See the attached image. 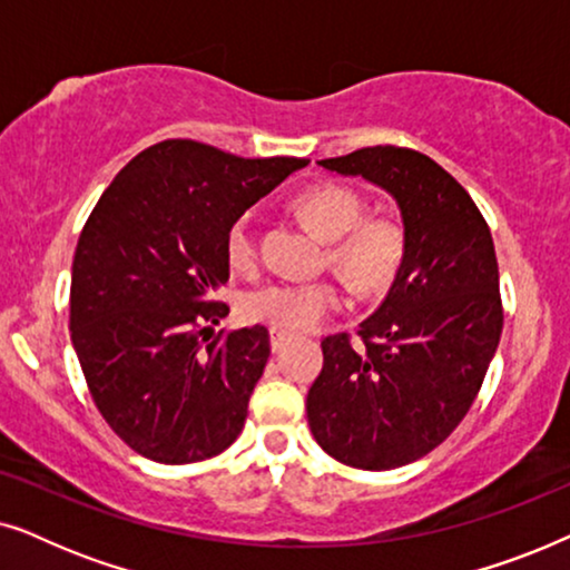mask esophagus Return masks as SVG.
I'll return each instance as SVG.
<instances>
[{
    "instance_id": "34e87169",
    "label": "esophagus",
    "mask_w": 570,
    "mask_h": 570,
    "mask_svg": "<svg viewBox=\"0 0 570 570\" xmlns=\"http://www.w3.org/2000/svg\"><path fill=\"white\" fill-rule=\"evenodd\" d=\"M291 340H293V337H291V334H287V332H279V330H272V332H269L272 350H283Z\"/></svg>"
}]
</instances>
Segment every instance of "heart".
Returning <instances> with one entry per match:
<instances>
[{"label":"heart","instance_id":"heart-1","mask_svg":"<svg viewBox=\"0 0 570 570\" xmlns=\"http://www.w3.org/2000/svg\"><path fill=\"white\" fill-rule=\"evenodd\" d=\"M298 213L330 238V262L357 293L392 285L404 259V230L394 217H365V199L353 186L318 184L295 199ZM225 256L238 272L259 267V240L252 213L238 215L225 236ZM345 306V291L334 279H272L244 298V314L279 332H311Z\"/></svg>","mask_w":570,"mask_h":570}]
</instances>
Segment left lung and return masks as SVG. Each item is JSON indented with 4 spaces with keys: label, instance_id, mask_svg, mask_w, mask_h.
Masks as SVG:
<instances>
[{
    "label": "left lung",
    "instance_id": "1",
    "mask_svg": "<svg viewBox=\"0 0 570 570\" xmlns=\"http://www.w3.org/2000/svg\"><path fill=\"white\" fill-rule=\"evenodd\" d=\"M396 199L404 259L357 330L322 342L306 412L337 462L384 472L415 462L470 412L503 330L498 259L485 217L449 170L410 147L376 145L318 160Z\"/></svg>",
    "mask_w": 570,
    "mask_h": 570
}]
</instances>
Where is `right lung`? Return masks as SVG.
Listing matches in <instances>:
<instances>
[{"label":"right lung","mask_w":570,"mask_h":570,"mask_svg":"<svg viewBox=\"0 0 570 570\" xmlns=\"http://www.w3.org/2000/svg\"><path fill=\"white\" fill-rule=\"evenodd\" d=\"M306 158H238L163 139L100 194L75 248L69 330L111 431L160 464L217 456L238 439L269 357L267 326L220 330L230 223Z\"/></svg>","instance_id":"obj_1"}]
</instances>
